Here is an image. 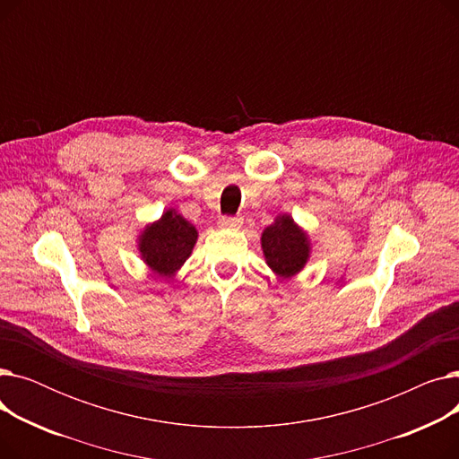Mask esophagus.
<instances>
[{"label":"esophagus","instance_id":"obj_1","mask_svg":"<svg viewBox=\"0 0 459 459\" xmlns=\"http://www.w3.org/2000/svg\"><path fill=\"white\" fill-rule=\"evenodd\" d=\"M217 225H220V229H238L239 225H242V220H238V217H220V221H217Z\"/></svg>","mask_w":459,"mask_h":459}]
</instances>
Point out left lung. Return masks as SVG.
<instances>
[{
	"instance_id": "left-lung-1",
	"label": "left lung",
	"mask_w": 459,
	"mask_h": 459,
	"mask_svg": "<svg viewBox=\"0 0 459 459\" xmlns=\"http://www.w3.org/2000/svg\"><path fill=\"white\" fill-rule=\"evenodd\" d=\"M260 247L268 268L281 281L301 273L312 253L308 232L286 212L279 213L273 223L262 230Z\"/></svg>"
}]
</instances>
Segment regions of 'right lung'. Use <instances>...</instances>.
Returning a JSON list of instances; mask_svg holds the SVG:
<instances>
[{"mask_svg":"<svg viewBox=\"0 0 459 459\" xmlns=\"http://www.w3.org/2000/svg\"><path fill=\"white\" fill-rule=\"evenodd\" d=\"M199 232L175 208H167L160 220L147 223L137 234V251L154 275L173 279L191 256Z\"/></svg>","mask_w":459,"mask_h":459,"instance_id":"1","label":"right lung"}]
</instances>
